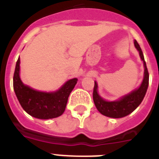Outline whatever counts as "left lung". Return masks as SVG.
Masks as SVG:
<instances>
[{
    "label": "left lung",
    "mask_w": 159,
    "mask_h": 159,
    "mask_svg": "<svg viewBox=\"0 0 159 159\" xmlns=\"http://www.w3.org/2000/svg\"><path fill=\"white\" fill-rule=\"evenodd\" d=\"M134 43L135 48L138 49V51L139 52V56L143 61V64L145 67L143 83H142L141 86L137 90L132 92L128 95H125L121 99L118 101H113V102H107V101L102 99L98 95V92H97L98 86H97L96 82H95L93 90V100L97 110L103 116L110 118H115V119L128 116L129 114L134 111L139 107V105L141 103L143 98L145 96L149 84V72L139 44L138 43L136 40H134Z\"/></svg>",
    "instance_id": "left-lung-1"
}]
</instances>
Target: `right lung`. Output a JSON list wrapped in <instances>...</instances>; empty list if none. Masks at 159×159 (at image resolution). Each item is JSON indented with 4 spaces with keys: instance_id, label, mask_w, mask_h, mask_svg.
<instances>
[{
    "instance_id": "obj_1",
    "label": "right lung",
    "mask_w": 159,
    "mask_h": 159,
    "mask_svg": "<svg viewBox=\"0 0 159 159\" xmlns=\"http://www.w3.org/2000/svg\"><path fill=\"white\" fill-rule=\"evenodd\" d=\"M20 57L13 75V88L24 110L31 116L40 119H53L64 113L70 93L77 84L74 78L65 83L56 92H43L24 85L20 79Z\"/></svg>"
}]
</instances>
